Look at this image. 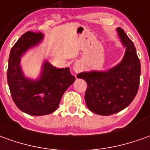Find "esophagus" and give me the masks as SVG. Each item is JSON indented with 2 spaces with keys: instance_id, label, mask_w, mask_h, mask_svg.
Segmentation results:
<instances>
[{
  "instance_id": "obj_1",
  "label": "esophagus",
  "mask_w": 150,
  "mask_h": 150,
  "mask_svg": "<svg viewBox=\"0 0 150 150\" xmlns=\"http://www.w3.org/2000/svg\"><path fill=\"white\" fill-rule=\"evenodd\" d=\"M82 69H83L82 66L79 63H75L74 65H73V71L76 73H80L81 70H82Z\"/></svg>"
}]
</instances>
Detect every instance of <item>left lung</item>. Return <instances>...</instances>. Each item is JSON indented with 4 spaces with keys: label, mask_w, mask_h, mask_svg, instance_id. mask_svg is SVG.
<instances>
[{
    "label": "left lung",
    "mask_w": 150,
    "mask_h": 150,
    "mask_svg": "<svg viewBox=\"0 0 150 150\" xmlns=\"http://www.w3.org/2000/svg\"><path fill=\"white\" fill-rule=\"evenodd\" d=\"M126 47L122 60L107 71L84 72L77 75L85 80L86 106L91 112L108 116L127 108L136 97L140 85V63L136 47L124 30L117 28Z\"/></svg>",
    "instance_id": "1"
}]
</instances>
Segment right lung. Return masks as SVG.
I'll return each mask as SVG.
<instances>
[{
  "instance_id": "right-lung-1",
  "label": "right lung",
  "mask_w": 150,
  "mask_h": 150,
  "mask_svg": "<svg viewBox=\"0 0 150 150\" xmlns=\"http://www.w3.org/2000/svg\"><path fill=\"white\" fill-rule=\"evenodd\" d=\"M42 39L41 33L28 31L23 34L10 50L7 70L8 85L14 104L21 111L33 116L55 111L65 91L75 81L69 68L56 69L47 61L43 64L38 79L25 77L19 65L21 57Z\"/></svg>"
}]
</instances>
